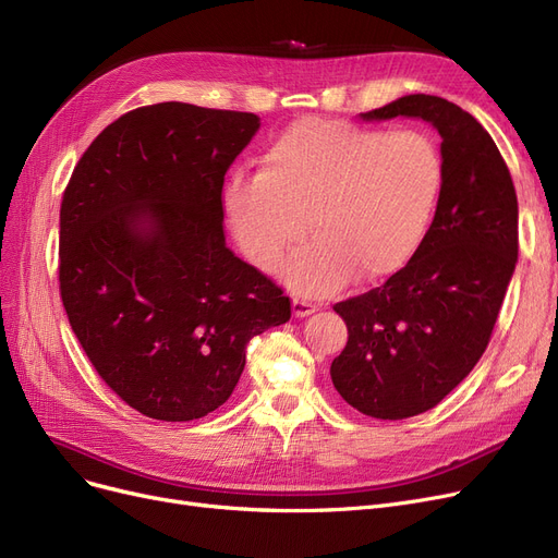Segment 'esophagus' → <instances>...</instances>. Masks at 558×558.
Wrapping results in <instances>:
<instances>
[{
  "label": "esophagus",
  "mask_w": 558,
  "mask_h": 558,
  "mask_svg": "<svg viewBox=\"0 0 558 558\" xmlns=\"http://www.w3.org/2000/svg\"><path fill=\"white\" fill-rule=\"evenodd\" d=\"M291 310H294V316L305 318V316H310V314L316 312V305L310 303V301H305V299H294V303H291Z\"/></svg>",
  "instance_id": "obj_1"
}]
</instances>
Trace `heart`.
<instances>
[{
	"instance_id": "obj_1",
	"label": "heart",
	"mask_w": 558,
	"mask_h": 558,
	"mask_svg": "<svg viewBox=\"0 0 558 558\" xmlns=\"http://www.w3.org/2000/svg\"><path fill=\"white\" fill-rule=\"evenodd\" d=\"M444 187V156L421 131H379L307 117L264 151L257 175L223 192L234 240L276 269L303 234L312 244L282 267L303 296H330L350 278L387 280L423 244Z\"/></svg>"
}]
</instances>
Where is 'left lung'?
<instances>
[{
	"instance_id": "1",
	"label": "left lung",
	"mask_w": 558,
	"mask_h": 558,
	"mask_svg": "<svg viewBox=\"0 0 558 558\" xmlns=\"http://www.w3.org/2000/svg\"><path fill=\"white\" fill-rule=\"evenodd\" d=\"M362 117H418L444 140V187L416 255L335 305L348 328L335 389L366 416L402 421L436 407L484 355L518 262V198L493 137L457 104L407 95Z\"/></svg>"
}]
</instances>
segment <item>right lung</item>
<instances>
[{"instance_id":"1","label":"right lung","mask_w":558,"mask_h":558,"mask_svg":"<svg viewBox=\"0 0 558 558\" xmlns=\"http://www.w3.org/2000/svg\"><path fill=\"white\" fill-rule=\"evenodd\" d=\"M253 112L181 101L106 126L61 203L58 282L104 383L140 414L183 423L221 407L246 343L291 318L289 296L223 238V179Z\"/></svg>"}]
</instances>
